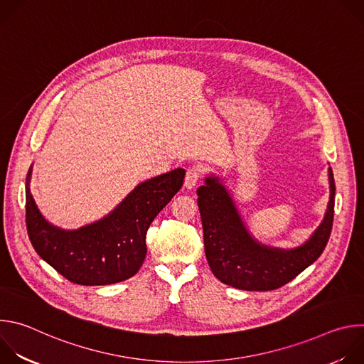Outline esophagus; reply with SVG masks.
Returning a JSON list of instances; mask_svg holds the SVG:
<instances>
[{
	"label": "esophagus",
	"instance_id": "obj_1",
	"mask_svg": "<svg viewBox=\"0 0 364 364\" xmlns=\"http://www.w3.org/2000/svg\"><path fill=\"white\" fill-rule=\"evenodd\" d=\"M201 176V170L198 167H190L186 173V178H184V187L191 190L196 187V184L198 183Z\"/></svg>",
	"mask_w": 364,
	"mask_h": 364
}]
</instances>
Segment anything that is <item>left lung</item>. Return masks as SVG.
Returning a JSON list of instances; mask_svg holds the SVG:
<instances>
[{
	"label": "left lung",
	"instance_id": "8db88e82",
	"mask_svg": "<svg viewBox=\"0 0 364 364\" xmlns=\"http://www.w3.org/2000/svg\"><path fill=\"white\" fill-rule=\"evenodd\" d=\"M328 183L330 198L320 226L302 245L282 249L255 239L223 178L216 174L205 176L204 186L197 190V204L203 223L204 252L213 275L237 289L272 291L314 264L326 249L333 228L336 184L331 167H328Z\"/></svg>",
	"mask_w": 364,
	"mask_h": 364
}]
</instances>
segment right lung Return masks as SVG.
Instances as JSON below:
<instances>
[{
    "mask_svg": "<svg viewBox=\"0 0 364 364\" xmlns=\"http://www.w3.org/2000/svg\"><path fill=\"white\" fill-rule=\"evenodd\" d=\"M26 178V222L38 256L73 284L111 285L134 277L146 256L149 225L181 188L186 171L176 168L139 183L102 219L68 230L51 225L38 210Z\"/></svg>",
    "mask_w": 364,
    "mask_h": 364,
    "instance_id": "obj_1",
    "label": "right lung"
}]
</instances>
